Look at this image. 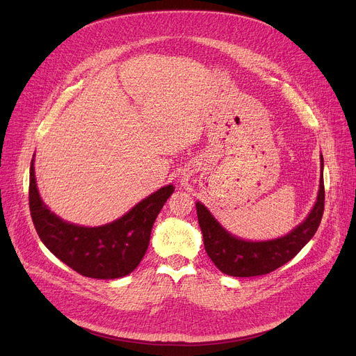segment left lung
Listing matches in <instances>:
<instances>
[{
    "label": "left lung",
    "instance_id": "8db88e82",
    "mask_svg": "<svg viewBox=\"0 0 356 356\" xmlns=\"http://www.w3.org/2000/svg\"><path fill=\"white\" fill-rule=\"evenodd\" d=\"M321 177L317 202L307 219L298 225L288 235L270 241H245L227 232L213 218L211 213L200 202L195 203L198 225L202 227L206 252L222 273L235 277H251L267 275L279 268L300 252L317 232L324 211V181Z\"/></svg>",
    "mask_w": 356,
    "mask_h": 356
}]
</instances>
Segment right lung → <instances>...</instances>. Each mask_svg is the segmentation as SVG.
Masks as SVG:
<instances>
[{
    "mask_svg": "<svg viewBox=\"0 0 356 356\" xmlns=\"http://www.w3.org/2000/svg\"><path fill=\"white\" fill-rule=\"evenodd\" d=\"M172 193L174 186H165L117 220L96 227L79 226L54 215L40 200L33 159L31 163L29 207L35 229L56 259L86 277L130 275L145 257L156 216Z\"/></svg>",
    "mask_w": 356,
    "mask_h": 356,
    "instance_id": "right-lung-1",
    "label": "right lung"
}]
</instances>
